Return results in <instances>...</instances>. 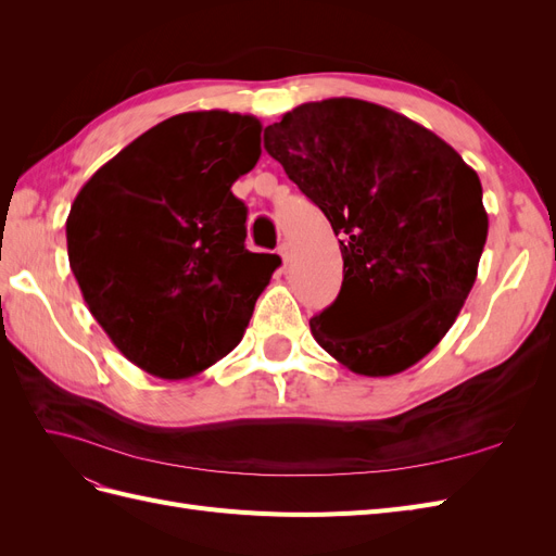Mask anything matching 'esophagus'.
<instances>
[{
  "instance_id": "obj_1",
  "label": "esophagus",
  "mask_w": 556,
  "mask_h": 556,
  "mask_svg": "<svg viewBox=\"0 0 556 556\" xmlns=\"http://www.w3.org/2000/svg\"><path fill=\"white\" fill-rule=\"evenodd\" d=\"M278 255L282 257V262H290V260H292V245H290L288 241H282V243L278 245Z\"/></svg>"
}]
</instances>
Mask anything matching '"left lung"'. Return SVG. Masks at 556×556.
<instances>
[{"mask_svg":"<svg viewBox=\"0 0 556 556\" xmlns=\"http://www.w3.org/2000/svg\"><path fill=\"white\" fill-rule=\"evenodd\" d=\"M264 148L341 237L343 285L311 319L313 339L352 374L406 371L441 343L476 282L490 229L478 174L427 127L352 97L285 113ZM390 305L409 315L365 323Z\"/></svg>","mask_w":556,"mask_h":556,"instance_id":"1","label":"left lung"}]
</instances>
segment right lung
I'll return each mask as SVG.
<instances>
[{
  "label": "right lung",
  "mask_w": 556,
  "mask_h": 556,
  "mask_svg": "<svg viewBox=\"0 0 556 556\" xmlns=\"http://www.w3.org/2000/svg\"><path fill=\"white\" fill-rule=\"evenodd\" d=\"M255 115L190 111L141 134L76 194L66 250L83 299L123 355L164 380L237 348L280 266L245 248L231 185L257 164Z\"/></svg>",
  "instance_id": "add662e5"
}]
</instances>
